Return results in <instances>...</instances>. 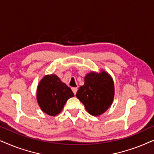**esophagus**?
Returning a JSON list of instances; mask_svg holds the SVG:
<instances>
[{
	"instance_id": "esophagus-1",
	"label": "esophagus",
	"mask_w": 154,
	"mask_h": 154,
	"mask_svg": "<svg viewBox=\"0 0 154 154\" xmlns=\"http://www.w3.org/2000/svg\"><path fill=\"white\" fill-rule=\"evenodd\" d=\"M77 90H78V88H72V91L73 93H74V94H76Z\"/></svg>"
}]
</instances>
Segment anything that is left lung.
Segmentation results:
<instances>
[{"mask_svg":"<svg viewBox=\"0 0 154 154\" xmlns=\"http://www.w3.org/2000/svg\"><path fill=\"white\" fill-rule=\"evenodd\" d=\"M84 80L85 83L79 88L75 96L90 115L99 116L112 104L115 94L114 82L110 74L102 69L100 72L88 73Z\"/></svg>","mask_w":154,"mask_h":154,"instance_id":"8db88e82","label":"left lung"}]
</instances>
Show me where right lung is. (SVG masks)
Returning <instances> with one entry per match:
<instances>
[{"label": "right lung", "instance_id": "add662e5", "mask_svg": "<svg viewBox=\"0 0 154 154\" xmlns=\"http://www.w3.org/2000/svg\"><path fill=\"white\" fill-rule=\"evenodd\" d=\"M74 96L72 90L57 75H46L37 87L36 99L40 108L52 116L60 113L69 98Z\"/></svg>", "mask_w": 154, "mask_h": 154}]
</instances>
